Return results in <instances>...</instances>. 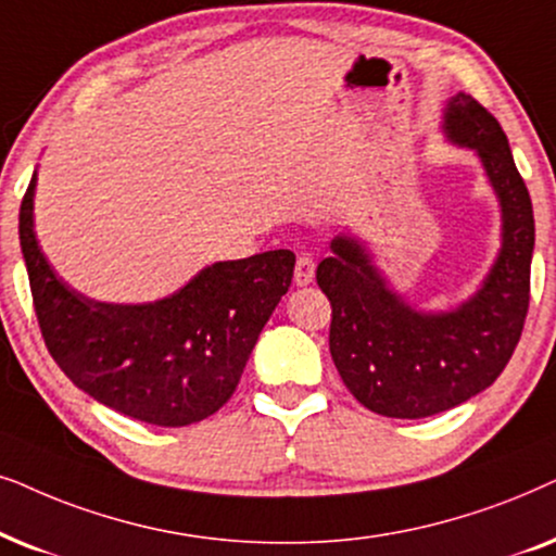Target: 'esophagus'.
Returning a JSON list of instances; mask_svg holds the SVG:
<instances>
[{
  "instance_id": "obj_1",
  "label": "esophagus",
  "mask_w": 556,
  "mask_h": 556,
  "mask_svg": "<svg viewBox=\"0 0 556 556\" xmlns=\"http://www.w3.org/2000/svg\"><path fill=\"white\" fill-rule=\"evenodd\" d=\"M313 277H315V262H313V256L300 254V256H298V264H294V285H298V287H307L309 282H313Z\"/></svg>"
}]
</instances>
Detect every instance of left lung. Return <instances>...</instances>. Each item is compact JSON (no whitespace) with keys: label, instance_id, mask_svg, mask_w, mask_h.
Listing matches in <instances>:
<instances>
[{"label":"left lung","instance_id":"8db88e82","mask_svg":"<svg viewBox=\"0 0 556 556\" xmlns=\"http://www.w3.org/2000/svg\"><path fill=\"white\" fill-rule=\"evenodd\" d=\"M442 129L483 162L501 203V251L483 287L447 313H419L353 236H336L317 264L332 307L330 355L348 391L383 417L421 419L491 387L519 345L529 313L534 211L508 139L468 93L447 101Z\"/></svg>","mask_w":556,"mask_h":556}]
</instances>
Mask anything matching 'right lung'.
<instances>
[{
  "mask_svg": "<svg viewBox=\"0 0 556 556\" xmlns=\"http://www.w3.org/2000/svg\"><path fill=\"white\" fill-rule=\"evenodd\" d=\"M33 198L35 175L20 205V247L37 323L61 371L96 402L147 425L185 427L216 414L290 290L292 251L216 262L165 300L111 305L53 271L35 239Z\"/></svg>",
  "mask_w": 556,
  "mask_h": 556,
  "instance_id": "add662e5",
  "label": "right lung"
}]
</instances>
